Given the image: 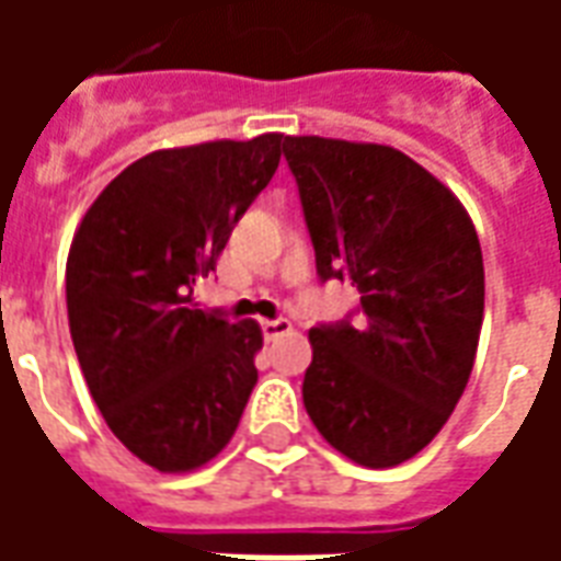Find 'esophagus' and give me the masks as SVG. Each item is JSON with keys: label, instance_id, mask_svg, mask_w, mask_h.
Returning <instances> with one entry per match:
<instances>
[{"label": "esophagus", "instance_id": "1", "mask_svg": "<svg viewBox=\"0 0 561 561\" xmlns=\"http://www.w3.org/2000/svg\"><path fill=\"white\" fill-rule=\"evenodd\" d=\"M261 330H264V340L273 342L279 340V336H285V333H291L294 324L288 318H270V321H261Z\"/></svg>", "mask_w": 561, "mask_h": 561}]
</instances>
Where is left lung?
Segmentation results:
<instances>
[{"mask_svg": "<svg viewBox=\"0 0 561 561\" xmlns=\"http://www.w3.org/2000/svg\"><path fill=\"white\" fill-rule=\"evenodd\" d=\"M321 279H352L360 316L309 330L304 405L366 469L433 442L469 385L483 324V257L457 195L385 144L285 138Z\"/></svg>", "mask_w": 561, "mask_h": 561, "instance_id": "left-lung-1", "label": "left lung"}]
</instances>
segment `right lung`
Segmentation results:
<instances>
[{"label":"right lung","instance_id":"right-lung-1","mask_svg":"<svg viewBox=\"0 0 561 561\" xmlns=\"http://www.w3.org/2000/svg\"><path fill=\"white\" fill-rule=\"evenodd\" d=\"M285 135L156 149L80 219L66 264L71 342L111 433L164 474L207 466L255 388V321L197 309L195 285L279 168Z\"/></svg>","mask_w":561,"mask_h":561}]
</instances>
